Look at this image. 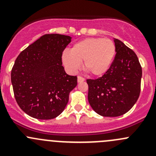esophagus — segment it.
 Masks as SVG:
<instances>
[{
	"mask_svg": "<svg viewBox=\"0 0 156 156\" xmlns=\"http://www.w3.org/2000/svg\"><path fill=\"white\" fill-rule=\"evenodd\" d=\"M84 81V78L81 76H78V82H83Z\"/></svg>",
	"mask_w": 156,
	"mask_h": 156,
	"instance_id": "obj_1",
	"label": "esophagus"
}]
</instances>
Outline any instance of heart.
Masks as SVG:
<instances>
[{"mask_svg":"<svg viewBox=\"0 0 156 156\" xmlns=\"http://www.w3.org/2000/svg\"><path fill=\"white\" fill-rule=\"evenodd\" d=\"M116 49L112 41L101 37H89L77 42L70 53L65 52L62 61L70 72H76L80 62H84L85 72L95 77L107 72L115 56Z\"/></svg>","mask_w":156,"mask_h":156,"instance_id":"b5f03b06","label":"heart"}]
</instances>
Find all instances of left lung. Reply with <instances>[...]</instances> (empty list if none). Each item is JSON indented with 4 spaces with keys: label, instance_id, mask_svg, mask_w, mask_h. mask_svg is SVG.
<instances>
[{
    "label": "left lung",
    "instance_id": "left-lung-1",
    "mask_svg": "<svg viewBox=\"0 0 156 156\" xmlns=\"http://www.w3.org/2000/svg\"><path fill=\"white\" fill-rule=\"evenodd\" d=\"M116 53L106 74L87 79L88 101L93 109L104 117H117L133 106L140 94L142 67L133 50L115 40Z\"/></svg>",
    "mask_w": 156,
    "mask_h": 156
}]
</instances>
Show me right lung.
<instances>
[{"label":"right lung","instance_id":"add662e5","mask_svg":"<svg viewBox=\"0 0 156 156\" xmlns=\"http://www.w3.org/2000/svg\"><path fill=\"white\" fill-rule=\"evenodd\" d=\"M70 36L47 34L20 53L11 71L16 101L23 112L37 119H53L62 112L77 76L66 73L62 52Z\"/></svg>","mask_w":156,"mask_h":156}]
</instances>
